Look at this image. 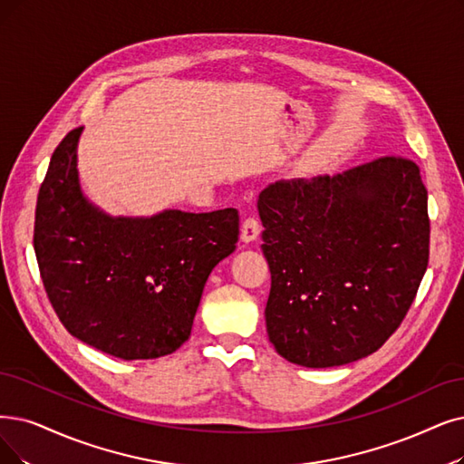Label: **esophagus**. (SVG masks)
<instances>
[{"instance_id":"34e87169","label":"esophagus","mask_w":464,"mask_h":464,"mask_svg":"<svg viewBox=\"0 0 464 464\" xmlns=\"http://www.w3.org/2000/svg\"><path fill=\"white\" fill-rule=\"evenodd\" d=\"M258 234H261V222H258V218L255 217H247L242 222V242L249 244L258 237Z\"/></svg>"}]
</instances>
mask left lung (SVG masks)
Here are the masks:
<instances>
[{
  "label": "left lung",
  "instance_id": "8db88e82",
  "mask_svg": "<svg viewBox=\"0 0 464 464\" xmlns=\"http://www.w3.org/2000/svg\"><path fill=\"white\" fill-rule=\"evenodd\" d=\"M258 215L277 354L335 367L391 339L429 266V192L415 161L382 156L335 177L277 180Z\"/></svg>",
  "mask_w": 464,
  "mask_h": 464
}]
</instances>
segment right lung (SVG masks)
I'll return each mask as SVG.
<instances>
[{
	"label": "right lung",
	"mask_w": 464,
	"mask_h": 464,
	"mask_svg": "<svg viewBox=\"0 0 464 464\" xmlns=\"http://www.w3.org/2000/svg\"><path fill=\"white\" fill-rule=\"evenodd\" d=\"M76 127L51 156L35 206L42 282L70 335L121 360L168 356L190 337L211 270L236 249V209L110 217L83 198Z\"/></svg>",
	"instance_id": "right-lung-1"
}]
</instances>
